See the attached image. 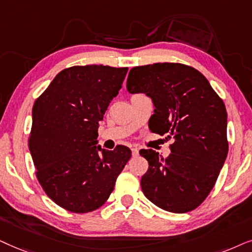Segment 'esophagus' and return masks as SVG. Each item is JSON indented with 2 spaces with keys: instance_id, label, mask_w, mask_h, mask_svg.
<instances>
[{
  "instance_id": "obj_1",
  "label": "esophagus",
  "mask_w": 252,
  "mask_h": 252,
  "mask_svg": "<svg viewBox=\"0 0 252 252\" xmlns=\"http://www.w3.org/2000/svg\"><path fill=\"white\" fill-rule=\"evenodd\" d=\"M131 152H132V157H138L139 154L138 149H131Z\"/></svg>"
}]
</instances>
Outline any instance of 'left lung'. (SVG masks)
<instances>
[{"instance_id":"8db88e82","label":"left lung","mask_w":252,"mask_h":252,"mask_svg":"<svg viewBox=\"0 0 252 252\" xmlns=\"http://www.w3.org/2000/svg\"><path fill=\"white\" fill-rule=\"evenodd\" d=\"M126 90L152 99L151 131L173 138L168 157L140 150L149 169L140 186L150 202L173 213L192 211L216 184L228 153L227 112L198 70L154 63L130 70Z\"/></svg>"}]
</instances>
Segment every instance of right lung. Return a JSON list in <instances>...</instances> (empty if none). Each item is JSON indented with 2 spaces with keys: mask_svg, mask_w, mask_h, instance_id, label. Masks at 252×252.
<instances>
[{
  "mask_svg": "<svg viewBox=\"0 0 252 252\" xmlns=\"http://www.w3.org/2000/svg\"><path fill=\"white\" fill-rule=\"evenodd\" d=\"M128 68L76 65L62 70L32 109L29 147L47 196L75 213L99 209L114 190L131 151L98 144L99 122Z\"/></svg>",
  "mask_w": 252,
  "mask_h": 252,
  "instance_id": "right-lung-1",
  "label": "right lung"
}]
</instances>
